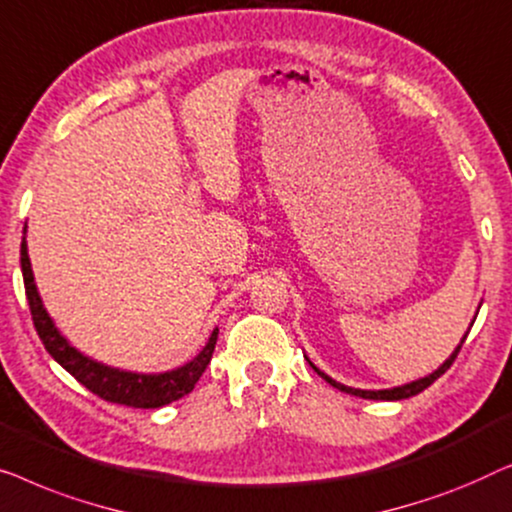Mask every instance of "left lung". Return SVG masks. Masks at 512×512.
I'll return each mask as SVG.
<instances>
[{
    "instance_id": "left-lung-1",
    "label": "left lung",
    "mask_w": 512,
    "mask_h": 512,
    "mask_svg": "<svg viewBox=\"0 0 512 512\" xmlns=\"http://www.w3.org/2000/svg\"><path fill=\"white\" fill-rule=\"evenodd\" d=\"M466 336H469V331H466L462 341H459L455 352H452V355H450L448 359H445V362H443L441 366H438V369H436L434 373H429V376H424V378H420V380H413V383H406V385H399V387H390V390H357V387H348V385H343V383H336V380L329 378L325 371H320L318 366H315V364L311 362V359H308V364H311L313 369H315V373L325 378L331 387H336V390H341V392H345V394H352V397H359V399H376V401H401V399L415 397V394H420L422 390H427V387H429L431 383H434V380L441 378L443 373L450 369L452 362H455L457 352L462 350V343L466 341Z\"/></svg>"
}]
</instances>
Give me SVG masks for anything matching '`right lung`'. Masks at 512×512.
I'll use <instances>...</instances> for the list:
<instances>
[{"label": "right lung", "mask_w": 512, "mask_h": 512, "mask_svg": "<svg viewBox=\"0 0 512 512\" xmlns=\"http://www.w3.org/2000/svg\"><path fill=\"white\" fill-rule=\"evenodd\" d=\"M27 234V225L23 229ZM20 269H23L25 280V294L27 304H30L34 327L37 334L46 345L48 355L55 359L62 369H67L78 383L88 387L92 394H97L99 399L120 403V406H132V408H162L171 401H178L185 394H190L201 378V373L206 371L208 362H211L215 341H218V329H213L208 343L201 348V352L190 362L178 366V369L164 371V373H136V371H122L115 366H106L97 359L83 355L81 350H76L67 338L60 334V329L55 327L53 318H50L46 306H43L41 294L34 283L32 262L27 255V241L23 236L20 243Z\"/></svg>", "instance_id": "obj_1"}]
</instances>
